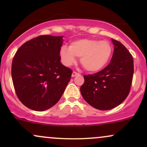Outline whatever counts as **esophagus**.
Instances as JSON below:
<instances>
[{
	"label": "esophagus",
	"mask_w": 147,
	"mask_h": 147,
	"mask_svg": "<svg viewBox=\"0 0 147 147\" xmlns=\"http://www.w3.org/2000/svg\"><path fill=\"white\" fill-rule=\"evenodd\" d=\"M79 75V73H78V72H75V71H73V72H72V77H75V76H77V75Z\"/></svg>",
	"instance_id": "1"
}]
</instances>
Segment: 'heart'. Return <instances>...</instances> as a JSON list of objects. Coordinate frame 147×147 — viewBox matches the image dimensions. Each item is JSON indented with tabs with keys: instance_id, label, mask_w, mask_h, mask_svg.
Returning a JSON list of instances; mask_svg holds the SVG:
<instances>
[{
	"instance_id": "1",
	"label": "heart",
	"mask_w": 147,
	"mask_h": 147,
	"mask_svg": "<svg viewBox=\"0 0 147 147\" xmlns=\"http://www.w3.org/2000/svg\"><path fill=\"white\" fill-rule=\"evenodd\" d=\"M113 47L110 42L91 38H82L72 42L69 49L62 47L60 57L62 63L70 66L76 61L75 57H80L84 69L90 72L99 71L110 60Z\"/></svg>"
}]
</instances>
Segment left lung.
<instances>
[{"label":"left lung","instance_id":"8db88e82","mask_svg":"<svg viewBox=\"0 0 147 147\" xmlns=\"http://www.w3.org/2000/svg\"><path fill=\"white\" fill-rule=\"evenodd\" d=\"M114 52L106 68L93 75H84L80 88L82 97L92 107L110 110L122 103L129 95L134 67L131 54L122 43L112 38Z\"/></svg>","mask_w":147,"mask_h":147}]
</instances>
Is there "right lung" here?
<instances>
[{
    "instance_id": "obj_1",
    "label": "right lung",
    "mask_w": 147,
    "mask_h": 147,
    "mask_svg": "<svg viewBox=\"0 0 147 147\" xmlns=\"http://www.w3.org/2000/svg\"><path fill=\"white\" fill-rule=\"evenodd\" d=\"M63 36L41 35L18 49L11 63L14 90L22 104L43 111L59 102L72 70L61 63Z\"/></svg>"
}]
</instances>
